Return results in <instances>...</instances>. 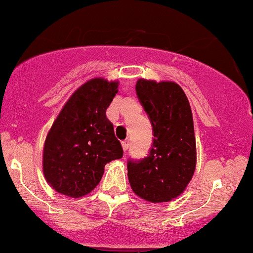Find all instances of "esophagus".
Returning <instances> with one entry per match:
<instances>
[{"label": "esophagus", "mask_w": 253, "mask_h": 253, "mask_svg": "<svg viewBox=\"0 0 253 253\" xmlns=\"http://www.w3.org/2000/svg\"><path fill=\"white\" fill-rule=\"evenodd\" d=\"M121 145H123L124 151H127L129 148V140H124V141L121 142Z\"/></svg>", "instance_id": "1"}]
</instances>
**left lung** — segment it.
<instances>
[{"label":"left lung","mask_w":253,"mask_h":253,"mask_svg":"<svg viewBox=\"0 0 253 253\" xmlns=\"http://www.w3.org/2000/svg\"><path fill=\"white\" fill-rule=\"evenodd\" d=\"M136 96L152 125L150 152L128 159V180L136 196L151 203L169 202L184 192L196 169V138L190 103L175 82L140 79Z\"/></svg>","instance_id":"8db88e82"}]
</instances>
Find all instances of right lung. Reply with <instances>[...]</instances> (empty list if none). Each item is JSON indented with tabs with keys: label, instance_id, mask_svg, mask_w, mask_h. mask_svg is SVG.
Here are the masks:
<instances>
[{
	"label": "right lung",
	"instance_id": "obj_1",
	"mask_svg": "<svg viewBox=\"0 0 253 253\" xmlns=\"http://www.w3.org/2000/svg\"><path fill=\"white\" fill-rule=\"evenodd\" d=\"M118 82L93 79L71 96L48 133L43 148L45 180L57 192L79 198L101 180L105 165L124 156L106 109Z\"/></svg>",
	"mask_w": 253,
	"mask_h": 253
}]
</instances>
